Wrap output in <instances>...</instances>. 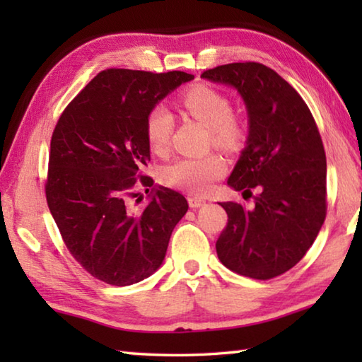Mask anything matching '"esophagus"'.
I'll list each match as a JSON object with an SVG mask.
<instances>
[{"label":"esophagus","mask_w":362,"mask_h":362,"mask_svg":"<svg viewBox=\"0 0 362 362\" xmlns=\"http://www.w3.org/2000/svg\"><path fill=\"white\" fill-rule=\"evenodd\" d=\"M188 204H189V207H192V209H198V207L206 204V201L198 198V196H189V198H188Z\"/></svg>","instance_id":"esophagus-1"}]
</instances>
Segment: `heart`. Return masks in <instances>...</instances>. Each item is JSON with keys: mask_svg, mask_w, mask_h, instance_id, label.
Segmentation results:
<instances>
[{"mask_svg": "<svg viewBox=\"0 0 362 362\" xmlns=\"http://www.w3.org/2000/svg\"><path fill=\"white\" fill-rule=\"evenodd\" d=\"M180 102L193 118L211 127L212 140L217 145L235 146L241 140V122L231 115V103L222 93L209 86H194L182 95ZM173 129L174 118L166 107L156 105L146 115L145 134L155 153H166ZM225 170V159L212 153L201 158L175 159L164 169L163 177L170 187L203 194L209 192L212 183L220 179Z\"/></svg>", "mask_w": 362, "mask_h": 362, "instance_id": "heart-1", "label": "heart"}]
</instances>
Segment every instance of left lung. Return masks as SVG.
<instances>
[{"label": "left lung", "mask_w": 362, "mask_h": 362, "mask_svg": "<svg viewBox=\"0 0 362 362\" xmlns=\"http://www.w3.org/2000/svg\"><path fill=\"white\" fill-rule=\"evenodd\" d=\"M201 78L233 86L247 108V145L228 185L252 196L254 209L220 203L228 223L216 243L220 262L254 279H272L303 259L326 218V153L313 115L276 71L257 62L206 70Z\"/></svg>", "instance_id": "obj_1"}]
</instances>
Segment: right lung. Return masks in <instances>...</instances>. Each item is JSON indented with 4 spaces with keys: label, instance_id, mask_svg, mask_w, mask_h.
I'll list each match as a JSON object with an SVG mask.
<instances>
[{
    "label": "right lung",
    "instance_id": "right-lung-1",
    "mask_svg": "<svg viewBox=\"0 0 362 362\" xmlns=\"http://www.w3.org/2000/svg\"><path fill=\"white\" fill-rule=\"evenodd\" d=\"M193 78L185 71L103 70L57 121L47 206L73 259L103 283L131 286L155 273L188 211L185 196L161 185L151 188L139 209L132 199L137 179L153 187L151 177L142 174L150 161L146 115Z\"/></svg>",
    "mask_w": 362,
    "mask_h": 362
}]
</instances>
